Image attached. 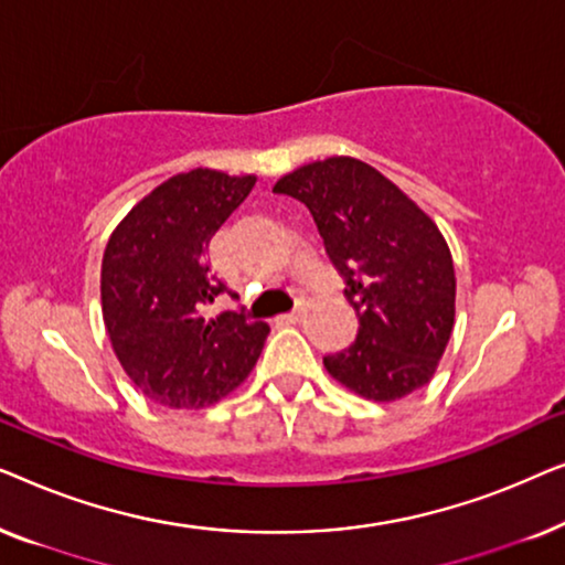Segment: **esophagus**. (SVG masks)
<instances>
[{"label": "esophagus", "instance_id": "34e87169", "mask_svg": "<svg viewBox=\"0 0 565 565\" xmlns=\"http://www.w3.org/2000/svg\"><path fill=\"white\" fill-rule=\"evenodd\" d=\"M306 311H308V308H306V303H298V308H296V311L285 313V316H282V319H285V321H288V323H298V321H303V316H306Z\"/></svg>", "mask_w": 565, "mask_h": 565}]
</instances>
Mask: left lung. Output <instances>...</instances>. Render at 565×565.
Returning a JSON list of instances; mask_svg holds the SVG:
<instances>
[{
  "instance_id": "left-lung-1",
  "label": "left lung",
  "mask_w": 565,
  "mask_h": 565,
  "mask_svg": "<svg viewBox=\"0 0 565 565\" xmlns=\"http://www.w3.org/2000/svg\"><path fill=\"white\" fill-rule=\"evenodd\" d=\"M273 192L311 211L358 313V339L323 358L327 373L377 404L427 385L455 327L452 254L437 223L354 157L292 169Z\"/></svg>"
}]
</instances>
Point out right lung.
<instances>
[{
    "label": "right lung",
    "instance_id": "right-lung-1",
    "mask_svg": "<svg viewBox=\"0 0 565 565\" xmlns=\"http://www.w3.org/2000/svg\"><path fill=\"white\" fill-rule=\"evenodd\" d=\"M254 182V174L205 167L180 172L138 200L107 238L103 321L120 367L153 404H218L257 365L265 321L234 311L205 316L226 290L207 269V244Z\"/></svg>",
    "mask_w": 565,
    "mask_h": 565
}]
</instances>
